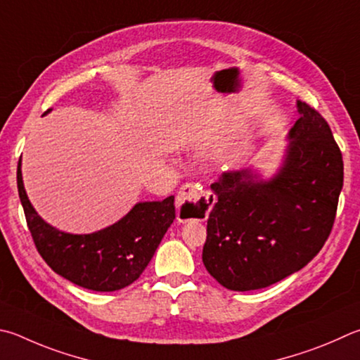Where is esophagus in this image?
I'll use <instances>...</instances> for the list:
<instances>
[{"instance_id": "obj_1", "label": "esophagus", "mask_w": 360, "mask_h": 360, "mask_svg": "<svg viewBox=\"0 0 360 360\" xmlns=\"http://www.w3.org/2000/svg\"><path fill=\"white\" fill-rule=\"evenodd\" d=\"M214 197L193 182H186L176 197L179 220H205L214 206Z\"/></svg>"}]
</instances>
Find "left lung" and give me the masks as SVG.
Here are the masks:
<instances>
[{"instance_id": "obj_1", "label": "left lung", "mask_w": 360, "mask_h": 360, "mask_svg": "<svg viewBox=\"0 0 360 360\" xmlns=\"http://www.w3.org/2000/svg\"><path fill=\"white\" fill-rule=\"evenodd\" d=\"M290 130L283 167L269 181L250 169L221 173L207 219L202 263L233 291L277 283L310 263L334 226L342 151L328 121L305 102Z\"/></svg>"}]
</instances>
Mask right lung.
Instances as JSON below:
<instances>
[{
  "label": "right lung",
  "mask_w": 360,
  "mask_h": 360,
  "mask_svg": "<svg viewBox=\"0 0 360 360\" xmlns=\"http://www.w3.org/2000/svg\"><path fill=\"white\" fill-rule=\"evenodd\" d=\"M17 187L39 255L58 276L93 291H116L134 283L176 217L174 197H168L163 201L136 202L126 217L101 231L63 233L44 221L32 207L23 187L20 160Z\"/></svg>",
  "instance_id": "obj_1"
}]
</instances>
